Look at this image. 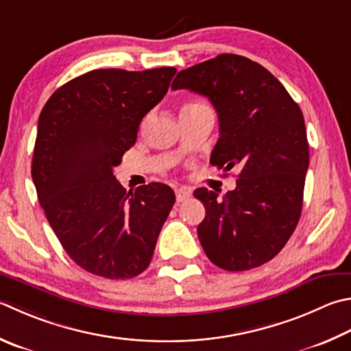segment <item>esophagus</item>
<instances>
[{"mask_svg": "<svg viewBox=\"0 0 351 351\" xmlns=\"http://www.w3.org/2000/svg\"><path fill=\"white\" fill-rule=\"evenodd\" d=\"M175 193H176V201H178V202H184V201H187L189 197L192 196V192H190V189H187V187L176 189V190H175Z\"/></svg>", "mask_w": 351, "mask_h": 351, "instance_id": "obj_1", "label": "esophagus"}]
</instances>
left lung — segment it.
<instances>
[{
	"instance_id": "8db88e82",
	"label": "left lung",
	"mask_w": 351,
	"mask_h": 351,
	"mask_svg": "<svg viewBox=\"0 0 351 351\" xmlns=\"http://www.w3.org/2000/svg\"><path fill=\"white\" fill-rule=\"evenodd\" d=\"M171 88L210 99L219 121L210 162L239 169L237 189L222 197L206 187L193 192L206 207L197 238L207 258L228 271L269 263L301 218L308 169L301 109L269 70L233 53L181 70Z\"/></svg>"
}]
</instances>
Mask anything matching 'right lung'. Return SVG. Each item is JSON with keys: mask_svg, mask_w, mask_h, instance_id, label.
<instances>
[{"mask_svg": "<svg viewBox=\"0 0 351 351\" xmlns=\"http://www.w3.org/2000/svg\"><path fill=\"white\" fill-rule=\"evenodd\" d=\"M175 73V67L92 70L43 107L32 159L38 201L66 253L93 275L135 278L154 256L175 192L161 182L127 192L113 169Z\"/></svg>", "mask_w": 351, "mask_h": 351, "instance_id": "obj_1", "label": "right lung"}]
</instances>
